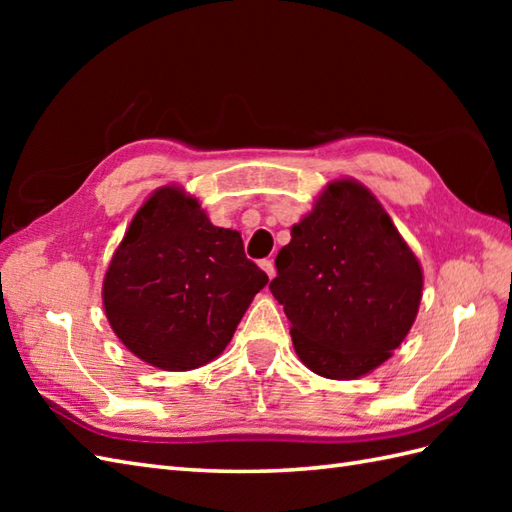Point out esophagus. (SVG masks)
Returning <instances> with one entry per match:
<instances>
[{"mask_svg": "<svg viewBox=\"0 0 512 512\" xmlns=\"http://www.w3.org/2000/svg\"><path fill=\"white\" fill-rule=\"evenodd\" d=\"M259 266H262V270H264V273L268 275V279H273V277H275V273H277V270H275V264H273V259H264V262H262V264H259Z\"/></svg>", "mask_w": 512, "mask_h": 512, "instance_id": "34e87169", "label": "esophagus"}]
</instances>
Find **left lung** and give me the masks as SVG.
Masks as SVG:
<instances>
[{"label":"left lung","instance_id":"8db88e82","mask_svg":"<svg viewBox=\"0 0 512 512\" xmlns=\"http://www.w3.org/2000/svg\"><path fill=\"white\" fill-rule=\"evenodd\" d=\"M290 235L270 292L301 363L334 380L374 372L416 321L418 257L374 193L352 178L330 182Z\"/></svg>","mask_w":512,"mask_h":512}]
</instances>
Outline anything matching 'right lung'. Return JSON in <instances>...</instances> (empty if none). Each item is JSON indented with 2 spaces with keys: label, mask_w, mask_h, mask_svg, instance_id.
Instances as JSON below:
<instances>
[{
  "label": "right lung",
  "mask_w": 512,
  "mask_h": 512,
  "mask_svg": "<svg viewBox=\"0 0 512 512\" xmlns=\"http://www.w3.org/2000/svg\"><path fill=\"white\" fill-rule=\"evenodd\" d=\"M268 275L242 235L213 226L200 202L167 184L136 211L103 279L114 334L140 361L167 372L224 352Z\"/></svg>",
  "instance_id": "obj_1"
}]
</instances>
